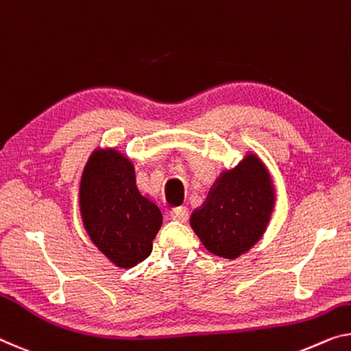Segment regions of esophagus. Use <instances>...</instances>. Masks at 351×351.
Masks as SVG:
<instances>
[{
  "mask_svg": "<svg viewBox=\"0 0 351 351\" xmlns=\"http://www.w3.org/2000/svg\"><path fill=\"white\" fill-rule=\"evenodd\" d=\"M170 217L176 222H186L187 217H189V211H187L186 206H178L171 209Z\"/></svg>",
  "mask_w": 351,
  "mask_h": 351,
  "instance_id": "1",
  "label": "esophagus"
}]
</instances>
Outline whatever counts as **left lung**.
Here are the masks:
<instances>
[{
  "label": "left lung",
  "mask_w": 351,
  "mask_h": 351,
  "mask_svg": "<svg viewBox=\"0 0 351 351\" xmlns=\"http://www.w3.org/2000/svg\"><path fill=\"white\" fill-rule=\"evenodd\" d=\"M274 203L268 169L257 154L247 153L214 181L203 205L193 209L191 227L209 252L234 260L263 237Z\"/></svg>",
  "instance_id": "left-lung-1"
}]
</instances>
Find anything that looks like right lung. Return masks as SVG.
<instances>
[{
    "label": "right lung",
    "instance_id": "1",
    "mask_svg": "<svg viewBox=\"0 0 351 351\" xmlns=\"http://www.w3.org/2000/svg\"><path fill=\"white\" fill-rule=\"evenodd\" d=\"M78 203L88 237L113 265L134 268L149 257L162 213L140 193L134 164L124 154L94 151L82 173Z\"/></svg>",
    "mask_w": 351,
    "mask_h": 351
}]
</instances>
